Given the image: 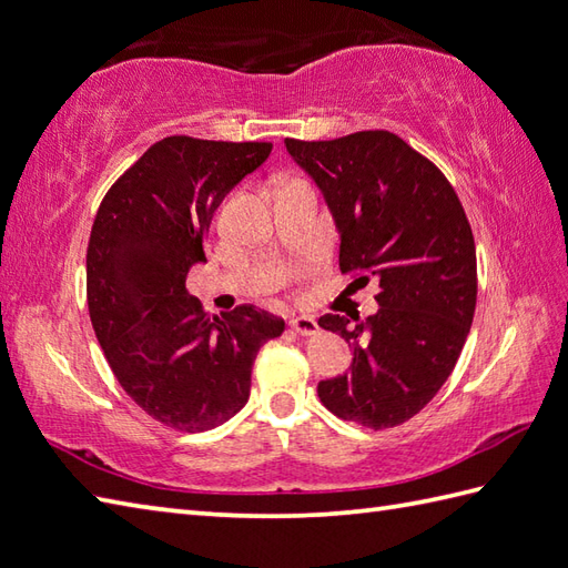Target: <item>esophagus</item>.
<instances>
[{"label":"esophagus","instance_id":"34e87169","mask_svg":"<svg viewBox=\"0 0 568 568\" xmlns=\"http://www.w3.org/2000/svg\"><path fill=\"white\" fill-rule=\"evenodd\" d=\"M290 326H293L300 336H314V334H320V324H316V322L312 320V316H307V314L293 316V320H290Z\"/></svg>","mask_w":568,"mask_h":568}]
</instances>
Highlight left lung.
Here are the masks:
<instances>
[{"mask_svg": "<svg viewBox=\"0 0 568 568\" xmlns=\"http://www.w3.org/2000/svg\"><path fill=\"white\" fill-rule=\"evenodd\" d=\"M332 210L341 273L377 281L379 310L320 326L353 348L348 375L322 379L320 399L373 430L416 416L455 371L477 307V248L450 181L389 130L285 140Z\"/></svg>", "mask_w": 568, "mask_h": 568, "instance_id": "8db88e82", "label": "left lung"}]
</instances>
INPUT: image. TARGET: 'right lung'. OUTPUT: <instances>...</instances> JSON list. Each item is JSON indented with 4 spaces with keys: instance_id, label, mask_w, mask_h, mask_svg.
I'll list each match as a JSON object with an SVG mask.
<instances>
[{
    "instance_id": "add662e5",
    "label": "right lung",
    "mask_w": 568,
    "mask_h": 568,
    "mask_svg": "<svg viewBox=\"0 0 568 568\" xmlns=\"http://www.w3.org/2000/svg\"><path fill=\"white\" fill-rule=\"evenodd\" d=\"M271 150L171 135L99 205L87 248L91 326L128 397L169 428L203 433L230 420L248 399L258 348L285 328L252 305L207 316L186 290L215 210Z\"/></svg>"
}]
</instances>
